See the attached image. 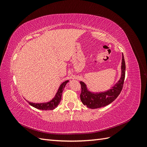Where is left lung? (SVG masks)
I'll return each instance as SVG.
<instances>
[{"label":"left lung","instance_id":"1","mask_svg":"<svg viewBox=\"0 0 147 147\" xmlns=\"http://www.w3.org/2000/svg\"><path fill=\"white\" fill-rule=\"evenodd\" d=\"M126 64L124 56H122L121 63V75L118 82L110 90L101 92H94L88 90L86 84L80 82L82 86V92L80 99L83 105L87 107L94 109L100 108L110 104L117 98L121 92L123 86V83L125 78Z\"/></svg>","mask_w":147,"mask_h":147}]
</instances>
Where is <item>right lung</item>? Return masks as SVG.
I'll use <instances>...</instances> for the list:
<instances>
[{"mask_svg":"<svg viewBox=\"0 0 147 147\" xmlns=\"http://www.w3.org/2000/svg\"><path fill=\"white\" fill-rule=\"evenodd\" d=\"M68 81H65L62 83L59 86V88L57 90L56 94L54 98L50 101L48 102H43V103H33V102H28V103L34 107L38 109L39 110H54L57 107V106L59 105L60 102L61 100V97L63 94V91Z\"/></svg>","mask_w":147,"mask_h":147,"instance_id":"add662e5","label":"right lung"}]
</instances>
